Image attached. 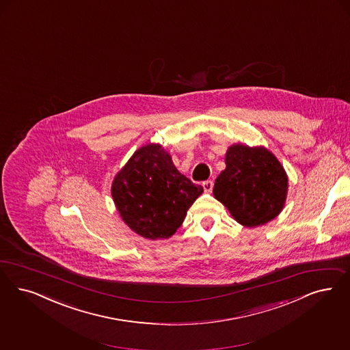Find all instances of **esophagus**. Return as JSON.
Instances as JSON below:
<instances>
[{"label": "esophagus", "mask_w": 350, "mask_h": 350, "mask_svg": "<svg viewBox=\"0 0 350 350\" xmlns=\"http://www.w3.org/2000/svg\"><path fill=\"white\" fill-rule=\"evenodd\" d=\"M203 189H204L205 193H212V190H213V182H212V181L203 182Z\"/></svg>", "instance_id": "esophagus-1"}]
</instances>
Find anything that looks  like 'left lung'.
<instances>
[{"instance_id": "1", "label": "left lung", "mask_w": 350, "mask_h": 350, "mask_svg": "<svg viewBox=\"0 0 350 350\" xmlns=\"http://www.w3.org/2000/svg\"><path fill=\"white\" fill-rule=\"evenodd\" d=\"M226 168L218 174L213 195L237 222L247 228L265 225L282 212L288 176L275 155L264 146H230Z\"/></svg>"}]
</instances>
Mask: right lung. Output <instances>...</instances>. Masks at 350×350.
I'll return each mask as SVG.
<instances>
[{"mask_svg":"<svg viewBox=\"0 0 350 350\" xmlns=\"http://www.w3.org/2000/svg\"><path fill=\"white\" fill-rule=\"evenodd\" d=\"M159 144L138 148L115 176L111 195L122 221L142 238L168 239L202 195Z\"/></svg>","mask_w":350,"mask_h":350,"instance_id":"add662e5","label":"right lung"}]
</instances>
